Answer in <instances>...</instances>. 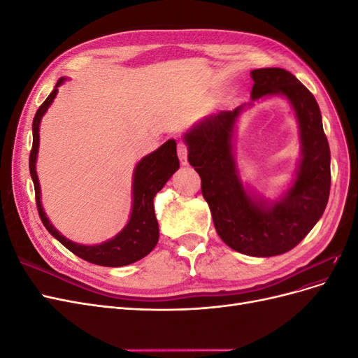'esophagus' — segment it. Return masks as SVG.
<instances>
[{
	"label": "esophagus",
	"instance_id": "obj_1",
	"mask_svg": "<svg viewBox=\"0 0 358 358\" xmlns=\"http://www.w3.org/2000/svg\"><path fill=\"white\" fill-rule=\"evenodd\" d=\"M178 157L180 159L182 164H187V158H188V146L183 143V142H179L178 143Z\"/></svg>",
	"mask_w": 358,
	"mask_h": 358
}]
</instances>
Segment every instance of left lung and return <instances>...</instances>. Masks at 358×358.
<instances>
[{
    "instance_id": "obj_1",
    "label": "left lung",
    "mask_w": 358,
    "mask_h": 358,
    "mask_svg": "<svg viewBox=\"0 0 358 358\" xmlns=\"http://www.w3.org/2000/svg\"><path fill=\"white\" fill-rule=\"evenodd\" d=\"M251 78L252 101L284 95L299 121L301 159L282 197L273 203L251 197L239 178L233 134L246 104L203 119L183 138L222 242L245 255L273 257L297 246L322 216L330 194V148L315 96L296 76L284 69H257Z\"/></svg>"
}]
</instances>
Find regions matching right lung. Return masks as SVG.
Wrapping results in <instances>:
<instances>
[{"instance_id": "add662e5", "label": "right lung", "mask_w": 358, "mask_h": 358, "mask_svg": "<svg viewBox=\"0 0 358 358\" xmlns=\"http://www.w3.org/2000/svg\"><path fill=\"white\" fill-rule=\"evenodd\" d=\"M64 80H66V78H61L57 82L55 90L50 92L45 103L38 107L34 121H32V149L29 154V173L32 182H34L37 210L41 222L55 239H58L69 251L80 257L85 262L106 267H121L136 263L138 259L146 257L158 243L159 230L154 210V197L166 185V182L171 178L173 173L179 169L176 142L175 140H169V142L154 150L152 154H149L138 161L133 178V209L131 215H129V221L124 227L122 231H119L110 241L92 246L69 241L67 237H64L50 224L45 210H43L40 200V183L36 171V161L40 143V121L43 115L49 109L53 99L57 96L58 86L62 85Z\"/></svg>"}]
</instances>
